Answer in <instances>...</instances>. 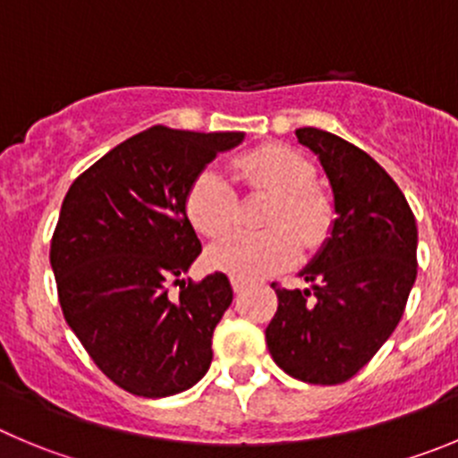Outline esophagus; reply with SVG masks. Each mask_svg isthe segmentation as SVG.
Listing matches in <instances>:
<instances>
[{
    "label": "esophagus",
    "instance_id": "esophagus-1",
    "mask_svg": "<svg viewBox=\"0 0 458 458\" xmlns=\"http://www.w3.org/2000/svg\"><path fill=\"white\" fill-rule=\"evenodd\" d=\"M249 287V284H246V282H242V280H233V292L234 293H242L243 289Z\"/></svg>",
    "mask_w": 458,
    "mask_h": 458
}]
</instances>
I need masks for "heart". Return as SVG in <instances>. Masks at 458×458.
<instances>
[{"mask_svg":"<svg viewBox=\"0 0 458 458\" xmlns=\"http://www.w3.org/2000/svg\"><path fill=\"white\" fill-rule=\"evenodd\" d=\"M242 178L255 190L276 194L267 212L268 230L234 233L209 249V267L233 280L255 282L292 267L301 243L314 249L327 234L332 219L326 196L311 190L314 166L302 153L282 144H264L237 160ZM191 225L205 237L230 233L239 219V200L233 182L216 169L200 171L185 196Z\"/></svg>","mask_w":458,"mask_h":458,"instance_id":"obj_1","label":"heart"}]
</instances>
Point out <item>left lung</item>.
<instances>
[{
    "mask_svg": "<svg viewBox=\"0 0 458 458\" xmlns=\"http://www.w3.org/2000/svg\"><path fill=\"white\" fill-rule=\"evenodd\" d=\"M330 182L335 221L298 276L276 289L267 327L273 361L307 384H341L386 344L416 282L418 228L400 187L361 148L320 128H296Z\"/></svg>",
    "mask_w": 458,
    "mask_h": 458,
    "instance_id": "1",
    "label": "left lung"
}]
</instances>
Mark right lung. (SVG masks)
<instances>
[{"instance_id":"add662e5","label":"right lung","mask_w":458,"mask_h":458,"mask_svg":"<svg viewBox=\"0 0 458 458\" xmlns=\"http://www.w3.org/2000/svg\"><path fill=\"white\" fill-rule=\"evenodd\" d=\"M242 142L243 132L151 126L83 171L63 200L49 253L63 314L94 364L132 395H176L212 364L233 287L224 273L185 287L200 255L185 196ZM174 279L178 299L165 292Z\"/></svg>"}]
</instances>
